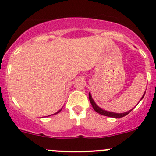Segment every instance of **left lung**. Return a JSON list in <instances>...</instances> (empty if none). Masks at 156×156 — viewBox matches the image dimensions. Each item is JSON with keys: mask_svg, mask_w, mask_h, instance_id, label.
Segmentation results:
<instances>
[{"mask_svg": "<svg viewBox=\"0 0 156 156\" xmlns=\"http://www.w3.org/2000/svg\"><path fill=\"white\" fill-rule=\"evenodd\" d=\"M144 94H145V92H144V94H143L142 98H140V100H142V98H144ZM89 99H90V103H91V105H92V107H93L94 110L95 112H97L98 113L101 114V115H105V116L112 117V118H122V117L125 116V115H126L127 114H129L132 110V109L129 110L128 112H123V113H115V112H109V111H106V110H104V109H102V108H101L100 107H99V106L94 102V101L93 98H92V96H91V94H90V93H89Z\"/></svg>", "mask_w": 156, "mask_h": 156, "instance_id": "obj_1", "label": "left lung"}]
</instances>
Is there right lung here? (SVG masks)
<instances>
[{"mask_svg":"<svg viewBox=\"0 0 156 156\" xmlns=\"http://www.w3.org/2000/svg\"><path fill=\"white\" fill-rule=\"evenodd\" d=\"M62 111V108L60 110H58V111L57 112H55V113H54V114H52V115H55V114H57V113H58V112H60ZM48 116H50V115H48Z\"/></svg>","mask_w":156,"mask_h":156,"instance_id":"obj_1","label":"right lung"}]
</instances>
